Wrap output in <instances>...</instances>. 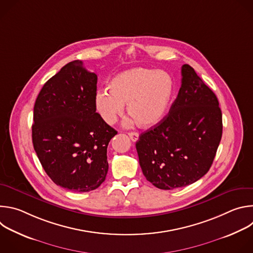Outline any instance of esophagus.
I'll list each match as a JSON object with an SVG mask.
<instances>
[{"label": "esophagus", "mask_w": 253, "mask_h": 253, "mask_svg": "<svg viewBox=\"0 0 253 253\" xmlns=\"http://www.w3.org/2000/svg\"><path fill=\"white\" fill-rule=\"evenodd\" d=\"M128 135L133 142H136L139 139V134L137 132H129Z\"/></svg>", "instance_id": "obj_1"}]
</instances>
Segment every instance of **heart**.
Returning <instances> with one entry per match:
<instances>
[{"instance_id": "heart-1", "label": "heart", "mask_w": 253, "mask_h": 253, "mask_svg": "<svg viewBox=\"0 0 253 253\" xmlns=\"http://www.w3.org/2000/svg\"><path fill=\"white\" fill-rule=\"evenodd\" d=\"M109 90L95 93L96 110L107 124H113L124 111L141 127H151L165 116L174 91L171 76L164 71L134 68L114 77Z\"/></svg>"}]
</instances>
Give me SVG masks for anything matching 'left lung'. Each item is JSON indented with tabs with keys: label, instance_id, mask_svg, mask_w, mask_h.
Segmentation results:
<instances>
[{
	"label": "left lung",
	"instance_id": "obj_1",
	"mask_svg": "<svg viewBox=\"0 0 253 253\" xmlns=\"http://www.w3.org/2000/svg\"><path fill=\"white\" fill-rule=\"evenodd\" d=\"M181 75L169 113L136 142L144 176L164 190L187 186L204 176L222 136L217 97L191 66L183 65Z\"/></svg>",
	"mask_w": 253,
	"mask_h": 253
}]
</instances>
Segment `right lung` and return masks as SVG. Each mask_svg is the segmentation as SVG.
<instances>
[{"mask_svg":"<svg viewBox=\"0 0 253 253\" xmlns=\"http://www.w3.org/2000/svg\"><path fill=\"white\" fill-rule=\"evenodd\" d=\"M97 75L76 60L41 89L34 106V149L52 181L70 191L98 188L108 172L107 147L117 131L96 112Z\"/></svg>","mask_w":253,"mask_h":253,"instance_id":"1","label":"right lung"}]
</instances>
